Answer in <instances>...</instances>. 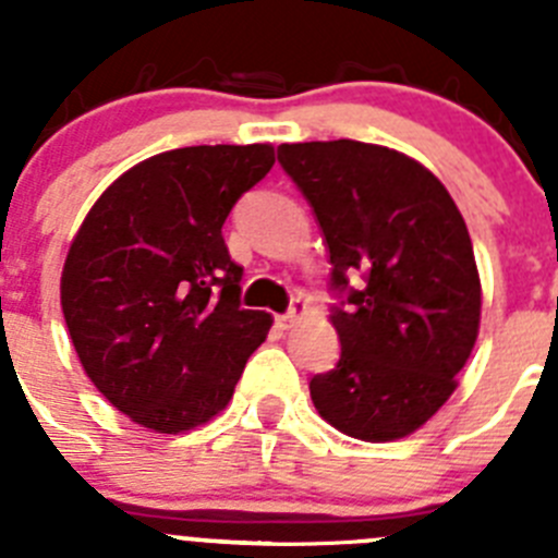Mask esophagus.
I'll use <instances>...</instances> for the list:
<instances>
[{"label": "esophagus", "instance_id": "esophagus-1", "mask_svg": "<svg viewBox=\"0 0 558 558\" xmlns=\"http://www.w3.org/2000/svg\"><path fill=\"white\" fill-rule=\"evenodd\" d=\"M304 315H307V304H304L302 299H293V302H290L288 313L279 315L276 322H279V327H282V329H290V327H295V324L302 322Z\"/></svg>", "mask_w": 558, "mask_h": 558}]
</instances>
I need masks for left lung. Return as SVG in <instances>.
<instances>
[{
    "instance_id": "1",
    "label": "left lung",
    "mask_w": 558,
    "mask_h": 558,
    "mask_svg": "<svg viewBox=\"0 0 558 558\" xmlns=\"http://www.w3.org/2000/svg\"><path fill=\"white\" fill-rule=\"evenodd\" d=\"M322 226L340 360L310 379L315 411L360 441L411 436L456 391L481 324L461 211L411 156L354 140L279 145Z\"/></svg>"
}]
</instances>
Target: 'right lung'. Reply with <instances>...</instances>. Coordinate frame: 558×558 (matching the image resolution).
Masks as SVG:
<instances>
[{"label": "right lung", "mask_w": 558, "mask_h": 558, "mask_svg": "<svg viewBox=\"0 0 558 558\" xmlns=\"http://www.w3.org/2000/svg\"><path fill=\"white\" fill-rule=\"evenodd\" d=\"M274 167L270 145L179 147L102 192L69 245L61 307L83 372L131 422L184 433L229 405L270 329L240 307L231 206Z\"/></svg>", "instance_id": "obj_1"}]
</instances>
